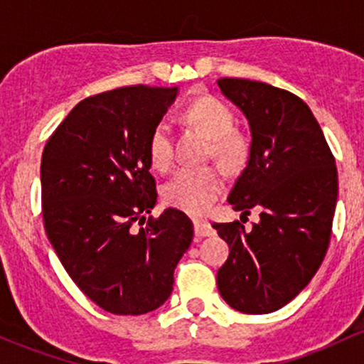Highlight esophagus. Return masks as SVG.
<instances>
[{"mask_svg": "<svg viewBox=\"0 0 364 364\" xmlns=\"http://www.w3.org/2000/svg\"><path fill=\"white\" fill-rule=\"evenodd\" d=\"M193 229H195V236H198V237L215 235V229L212 228V224L207 223V220H195Z\"/></svg>", "mask_w": 364, "mask_h": 364, "instance_id": "obj_1", "label": "esophagus"}]
</instances>
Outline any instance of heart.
<instances>
[{
	"label": "heart",
	"mask_w": 364,
	"mask_h": 364,
	"mask_svg": "<svg viewBox=\"0 0 364 364\" xmlns=\"http://www.w3.org/2000/svg\"><path fill=\"white\" fill-rule=\"evenodd\" d=\"M186 118L207 133L217 156L232 161L241 154L243 141L236 135L235 112L228 104L214 97L196 99L186 107ZM149 157L157 171H168L174 161V136L169 121L161 119L149 139ZM224 190V174L215 166H185L166 181L162 196L166 203L200 215L214 205Z\"/></svg>",
	"instance_id": "b5f03b06"
}]
</instances>
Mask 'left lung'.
Masks as SVG:
<instances>
[{"instance_id": "8db88e82", "label": "left lung", "mask_w": 364, "mask_h": 364, "mask_svg": "<svg viewBox=\"0 0 364 364\" xmlns=\"http://www.w3.org/2000/svg\"><path fill=\"white\" fill-rule=\"evenodd\" d=\"M217 85L252 132L248 162L228 202L243 215L260 210L250 231L240 220L214 224L231 250L217 287L231 308L263 315L292 301L323 262L339 191L336 159L298 95L245 78Z\"/></svg>"}]
</instances>
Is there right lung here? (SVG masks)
Here are the masks:
<instances>
[{"mask_svg": "<svg viewBox=\"0 0 364 364\" xmlns=\"http://www.w3.org/2000/svg\"><path fill=\"white\" fill-rule=\"evenodd\" d=\"M178 89L121 87L83 99L49 136L41 162L44 228L72 281L102 310L144 315L164 304L193 224L157 202L150 133Z\"/></svg>", "mask_w": 364, "mask_h": 364, "instance_id": "1", "label": "right lung"}]
</instances>
